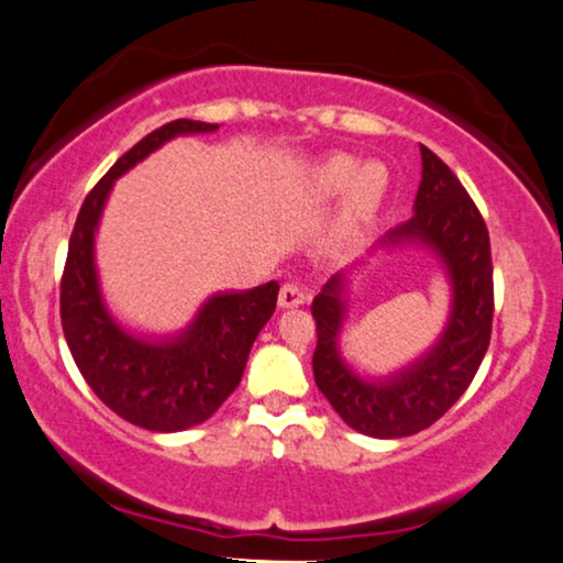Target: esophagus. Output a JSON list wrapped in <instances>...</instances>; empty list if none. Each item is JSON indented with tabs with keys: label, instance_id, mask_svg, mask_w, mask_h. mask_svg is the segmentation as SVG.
I'll return each mask as SVG.
<instances>
[{
	"label": "esophagus",
	"instance_id": "esophagus-1",
	"mask_svg": "<svg viewBox=\"0 0 563 563\" xmlns=\"http://www.w3.org/2000/svg\"><path fill=\"white\" fill-rule=\"evenodd\" d=\"M306 300H308V292L300 288V285L288 283L280 288V296H278L280 308H298V306H303Z\"/></svg>",
	"mask_w": 563,
	"mask_h": 563
}]
</instances>
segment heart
<instances>
[{
	"label": "heart",
	"mask_w": 563,
	"mask_h": 563,
	"mask_svg": "<svg viewBox=\"0 0 563 563\" xmlns=\"http://www.w3.org/2000/svg\"><path fill=\"white\" fill-rule=\"evenodd\" d=\"M316 194H344L346 224H360L383 203L387 191V170L379 163H357L354 157L334 155L313 173Z\"/></svg>",
	"instance_id": "heart-1"
}]
</instances>
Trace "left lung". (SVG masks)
Returning a JSON list of instances; mask_svg holds the SVG:
<instances>
[{"instance_id": "8db88e82", "label": "left lung", "mask_w": 563, "mask_h": 563, "mask_svg": "<svg viewBox=\"0 0 563 563\" xmlns=\"http://www.w3.org/2000/svg\"><path fill=\"white\" fill-rule=\"evenodd\" d=\"M421 161L413 217L390 229L375 250L421 247L437 257L451 296L437 342L383 377L346 362L342 331L357 263L331 275L311 306L319 334L316 385L350 429L372 439L413 437L437 423L477 375L493 334V257L485 219L441 157L421 145Z\"/></svg>"}]
</instances>
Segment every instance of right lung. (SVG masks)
Listing matches in <instances>:
<instances>
[{
	"instance_id": "obj_1",
	"label": "right lung",
	"mask_w": 563,
	"mask_h": 563,
	"mask_svg": "<svg viewBox=\"0 0 563 563\" xmlns=\"http://www.w3.org/2000/svg\"><path fill=\"white\" fill-rule=\"evenodd\" d=\"M217 130L219 124L176 120L124 153L86 196L63 271L60 321L76 367L107 408L157 433L194 429L236 390L280 285L271 280L250 290H219L203 300L186 329L140 334L109 311L97 267V232L117 178L180 134Z\"/></svg>"
}]
</instances>
